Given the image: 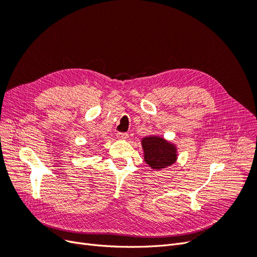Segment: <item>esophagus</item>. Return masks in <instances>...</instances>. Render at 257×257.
Wrapping results in <instances>:
<instances>
[{
  "instance_id": "34e87169",
  "label": "esophagus",
  "mask_w": 257,
  "mask_h": 257,
  "mask_svg": "<svg viewBox=\"0 0 257 257\" xmlns=\"http://www.w3.org/2000/svg\"><path fill=\"white\" fill-rule=\"evenodd\" d=\"M116 137H118L119 139H122V141H124V139H126L128 137V134L120 133V132H118V133H116Z\"/></svg>"
}]
</instances>
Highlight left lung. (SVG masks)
Masks as SVG:
<instances>
[{"mask_svg":"<svg viewBox=\"0 0 257 257\" xmlns=\"http://www.w3.org/2000/svg\"><path fill=\"white\" fill-rule=\"evenodd\" d=\"M145 162L152 169L161 170L173 165L178 159L176 145L161 136H146L142 139Z\"/></svg>","mask_w":257,"mask_h":257,"instance_id":"8db88e82","label":"left lung"}]
</instances>
